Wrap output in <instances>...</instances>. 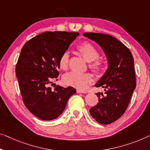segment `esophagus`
Instances as JSON below:
<instances>
[{
    "mask_svg": "<svg viewBox=\"0 0 150 150\" xmlns=\"http://www.w3.org/2000/svg\"><path fill=\"white\" fill-rule=\"evenodd\" d=\"M77 93H86L87 92L85 91H83V90H80V89H77Z\"/></svg>",
    "mask_w": 150,
    "mask_h": 150,
    "instance_id": "34e87169",
    "label": "esophagus"
}]
</instances>
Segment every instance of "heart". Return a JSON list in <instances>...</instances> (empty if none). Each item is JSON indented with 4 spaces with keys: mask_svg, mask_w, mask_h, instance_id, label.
<instances>
[{
    "mask_svg": "<svg viewBox=\"0 0 150 150\" xmlns=\"http://www.w3.org/2000/svg\"><path fill=\"white\" fill-rule=\"evenodd\" d=\"M77 50L86 61L89 62V67L96 73H100L103 69L104 64L98 59L100 56L99 51L96 47L88 42H84L77 47ZM59 67L62 70H67L69 65V54L64 52L60 56ZM91 75L88 73H79L71 71L66 73L63 77V81L68 86L77 89H83L88 83L91 81Z\"/></svg>",
    "mask_w": 150,
    "mask_h": 150,
    "instance_id": "heart-1",
    "label": "heart"
}]
</instances>
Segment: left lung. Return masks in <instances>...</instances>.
<instances>
[{
	"instance_id": "left-lung-1",
	"label": "left lung",
	"mask_w": 150,
	"mask_h": 150,
	"mask_svg": "<svg viewBox=\"0 0 150 150\" xmlns=\"http://www.w3.org/2000/svg\"><path fill=\"white\" fill-rule=\"evenodd\" d=\"M83 35L101 46L108 68L95 85L104 92L96 93L98 104L89 109L93 118L102 125L116 121L126 111L136 86L134 60L127 47L115 38L101 33H84Z\"/></svg>"
}]
</instances>
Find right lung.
<instances>
[{"instance_id": "obj_1", "label": "right lung", "mask_w": 150, "mask_h": 150, "mask_svg": "<svg viewBox=\"0 0 150 150\" xmlns=\"http://www.w3.org/2000/svg\"><path fill=\"white\" fill-rule=\"evenodd\" d=\"M79 33L46 32L30 39L22 48L15 68L19 89L26 108L44 120L59 117L74 88L50 87L59 75V59Z\"/></svg>"}]
</instances>
